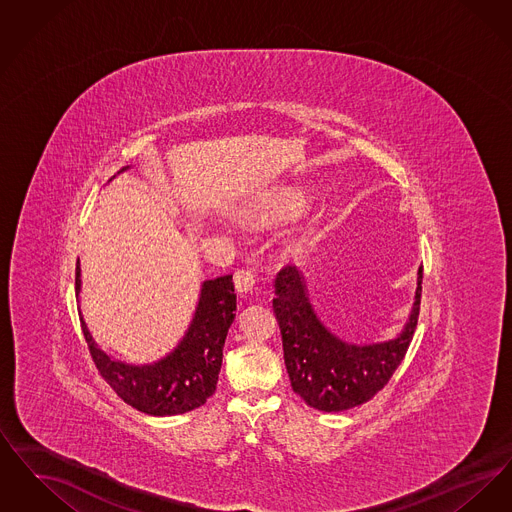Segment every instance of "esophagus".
I'll use <instances>...</instances> for the list:
<instances>
[{
	"mask_svg": "<svg viewBox=\"0 0 512 512\" xmlns=\"http://www.w3.org/2000/svg\"><path fill=\"white\" fill-rule=\"evenodd\" d=\"M234 286H236V292L240 295H247V293H253L255 288V276L251 270H238L234 274Z\"/></svg>",
	"mask_w": 512,
	"mask_h": 512,
	"instance_id": "obj_1",
	"label": "esophagus"
}]
</instances>
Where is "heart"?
Segmentation results:
<instances>
[{
    "instance_id": "1",
    "label": "heart",
    "mask_w": 512,
    "mask_h": 512,
    "mask_svg": "<svg viewBox=\"0 0 512 512\" xmlns=\"http://www.w3.org/2000/svg\"><path fill=\"white\" fill-rule=\"evenodd\" d=\"M307 207V195L297 188H282L251 213L261 226H278L295 219ZM317 224H297L282 240V253L288 259H303L317 244Z\"/></svg>"
}]
</instances>
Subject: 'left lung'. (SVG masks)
Instances as JSON below:
<instances>
[{
	"mask_svg": "<svg viewBox=\"0 0 512 512\" xmlns=\"http://www.w3.org/2000/svg\"><path fill=\"white\" fill-rule=\"evenodd\" d=\"M274 293L272 309L280 326L293 391L313 409L340 413L372 399L401 365L418 322L422 267L416 272L409 318L391 340L353 343L334 334L318 317L307 278L295 267L278 272Z\"/></svg>",
	"mask_w": 512,
	"mask_h": 512,
	"instance_id": "8db88e82",
	"label": "left lung"
}]
</instances>
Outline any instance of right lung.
<instances>
[{
	"mask_svg": "<svg viewBox=\"0 0 512 512\" xmlns=\"http://www.w3.org/2000/svg\"><path fill=\"white\" fill-rule=\"evenodd\" d=\"M124 167L121 172L128 171ZM80 261L76 263V301L80 303ZM236 317L232 276L203 280L188 330L167 355L153 363H126L103 351L88 324L82 332L105 382L124 403L151 416H174L201 407L217 390L222 347Z\"/></svg>",
	"mask_w": 512,
	"mask_h": 512,
	"instance_id": "obj_1",
	"label": "right lung"
}]
</instances>
